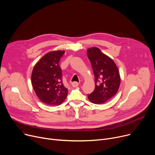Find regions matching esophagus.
I'll return each instance as SVG.
<instances>
[{"instance_id":"34e87169","label":"esophagus","mask_w":155,"mask_h":155,"mask_svg":"<svg viewBox=\"0 0 155 155\" xmlns=\"http://www.w3.org/2000/svg\"><path fill=\"white\" fill-rule=\"evenodd\" d=\"M72 87H77L79 86V83H78V82H72Z\"/></svg>"}]
</instances>
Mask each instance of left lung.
Returning a JSON list of instances; mask_svg holds the SVG:
<instances>
[{
  "mask_svg": "<svg viewBox=\"0 0 155 155\" xmlns=\"http://www.w3.org/2000/svg\"><path fill=\"white\" fill-rule=\"evenodd\" d=\"M87 54L91 63L96 84L93 92L87 94V97L93 103L103 104L114 96L119 89V71L114 62L99 49H88Z\"/></svg>",
  "mask_w": 155,
  "mask_h": 155,
  "instance_id": "8db88e82",
  "label": "left lung"
}]
</instances>
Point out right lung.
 <instances>
[{
  "instance_id": "obj_1",
  "label": "right lung",
  "mask_w": 155,
  "mask_h": 155,
  "mask_svg": "<svg viewBox=\"0 0 155 155\" xmlns=\"http://www.w3.org/2000/svg\"><path fill=\"white\" fill-rule=\"evenodd\" d=\"M64 51L50 52L35 65L32 72V84L41 101L49 105H59L68 95L62 83V70L59 65Z\"/></svg>"
}]
</instances>
